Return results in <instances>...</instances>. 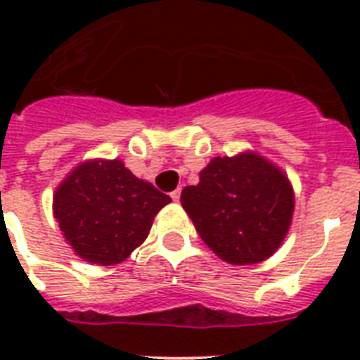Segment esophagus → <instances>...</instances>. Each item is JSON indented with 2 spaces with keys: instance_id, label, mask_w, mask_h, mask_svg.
<instances>
[{
  "instance_id": "obj_1",
  "label": "esophagus",
  "mask_w": 360,
  "mask_h": 360,
  "mask_svg": "<svg viewBox=\"0 0 360 360\" xmlns=\"http://www.w3.org/2000/svg\"><path fill=\"white\" fill-rule=\"evenodd\" d=\"M171 199L174 200V202H178V200H180V189H174V191H172Z\"/></svg>"
}]
</instances>
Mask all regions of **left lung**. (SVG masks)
Segmentation results:
<instances>
[{
    "mask_svg": "<svg viewBox=\"0 0 360 360\" xmlns=\"http://www.w3.org/2000/svg\"><path fill=\"white\" fill-rule=\"evenodd\" d=\"M184 210L206 246L229 264H255L281 246L295 193L280 167L257 152L214 158L199 184L182 189Z\"/></svg>",
    "mask_w": 360,
    "mask_h": 360,
    "instance_id": "obj_1",
    "label": "left lung"
}]
</instances>
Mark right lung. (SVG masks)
I'll return each mask as SVG.
<instances>
[{
    "instance_id": "right-lung-1",
    "label": "right lung",
    "mask_w": 360,
    "mask_h": 360,
    "mask_svg": "<svg viewBox=\"0 0 360 360\" xmlns=\"http://www.w3.org/2000/svg\"><path fill=\"white\" fill-rule=\"evenodd\" d=\"M171 202L122 160H88L56 188L52 210L80 259L110 266L146 240L158 212Z\"/></svg>"
}]
</instances>
